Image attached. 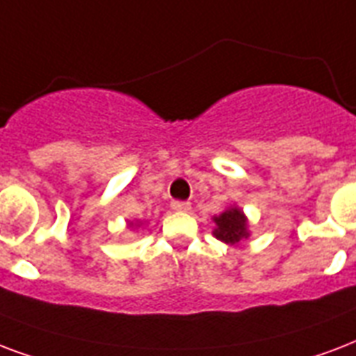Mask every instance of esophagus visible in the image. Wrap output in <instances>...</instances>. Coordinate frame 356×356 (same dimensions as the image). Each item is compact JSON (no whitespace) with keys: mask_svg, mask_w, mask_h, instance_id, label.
<instances>
[{"mask_svg":"<svg viewBox=\"0 0 356 356\" xmlns=\"http://www.w3.org/2000/svg\"><path fill=\"white\" fill-rule=\"evenodd\" d=\"M172 209L177 213H188L190 203L188 202H172Z\"/></svg>","mask_w":356,"mask_h":356,"instance_id":"1","label":"esophagus"}]
</instances>
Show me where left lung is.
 Returning a JSON list of instances; mask_svg holds the SVG:
<instances>
[{
	"label": "left lung",
	"mask_w": 356,
	"mask_h": 356,
	"mask_svg": "<svg viewBox=\"0 0 356 356\" xmlns=\"http://www.w3.org/2000/svg\"><path fill=\"white\" fill-rule=\"evenodd\" d=\"M216 227H214L213 235L218 241L226 244H237L238 241L246 238L250 233H248V220L246 216L238 207H227L224 213H220L218 216L213 218Z\"/></svg>",
	"instance_id": "left-lung-1"
}]
</instances>
